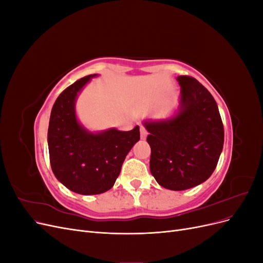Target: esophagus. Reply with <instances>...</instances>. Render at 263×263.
Returning <instances> with one entry per match:
<instances>
[{
  "label": "esophagus",
  "instance_id": "1",
  "mask_svg": "<svg viewBox=\"0 0 263 263\" xmlns=\"http://www.w3.org/2000/svg\"><path fill=\"white\" fill-rule=\"evenodd\" d=\"M147 135H148L147 129L145 128L144 126H141V127H140V137H141V139H146Z\"/></svg>",
  "mask_w": 263,
  "mask_h": 263
}]
</instances>
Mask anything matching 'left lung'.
Returning <instances> with one entry per match:
<instances>
[{
	"label": "left lung",
	"mask_w": 263,
	"mask_h": 263,
	"mask_svg": "<svg viewBox=\"0 0 263 263\" xmlns=\"http://www.w3.org/2000/svg\"><path fill=\"white\" fill-rule=\"evenodd\" d=\"M181 86L177 115L145 122L151 148L150 172L164 189L183 191L208 180L224 145V125L213 95L196 79L178 77Z\"/></svg>",
	"instance_id": "left-lung-1"
}]
</instances>
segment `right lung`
<instances>
[{
	"label": "right lung",
	"mask_w": 263,
	"mask_h": 263,
	"mask_svg": "<svg viewBox=\"0 0 263 263\" xmlns=\"http://www.w3.org/2000/svg\"><path fill=\"white\" fill-rule=\"evenodd\" d=\"M94 76L76 81L59 95L48 127L49 159L54 177L82 195L101 194L112 189L127 154L140 139L139 126L129 132L112 128L93 134L78 123L77 95Z\"/></svg>",
	"instance_id": "right-lung-1"
}]
</instances>
